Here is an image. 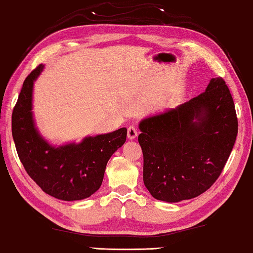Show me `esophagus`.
Here are the masks:
<instances>
[{
  "label": "esophagus",
  "mask_w": 253,
  "mask_h": 253,
  "mask_svg": "<svg viewBox=\"0 0 253 253\" xmlns=\"http://www.w3.org/2000/svg\"><path fill=\"white\" fill-rule=\"evenodd\" d=\"M137 135H138V132H137V129H136L135 126H129V127H128V129H127L128 139H130V140L135 139L136 137H137Z\"/></svg>",
  "instance_id": "1"
}]
</instances>
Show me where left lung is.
<instances>
[{
	"label": "left lung",
	"mask_w": 253,
	"mask_h": 253,
	"mask_svg": "<svg viewBox=\"0 0 253 253\" xmlns=\"http://www.w3.org/2000/svg\"><path fill=\"white\" fill-rule=\"evenodd\" d=\"M138 127L145 186L154 199L176 203L204 193L220 176L238 118L228 85L217 77L203 93L142 119Z\"/></svg>",
	"instance_id": "obj_1"
}]
</instances>
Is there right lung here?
Listing matches in <instances>:
<instances>
[{
	"label": "right lung",
	"mask_w": 253,
	"mask_h": 253,
	"mask_svg": "<svg viewBox=\"0 0 253 253\" xmlns=\"http://www.w3.org/2000/svg\"><path fill=\"white\" fill-rule=\"evenodd\" d=\"M44 66L24 80L12 114V136L21 163L42 191L62 201L87 199L99 190L111 155L126 142L125 127L80 143L52 145L40 134L33 118V85Z\"/></svg>",
	"instance_id": "1"
}]
</instances>
